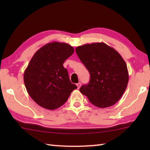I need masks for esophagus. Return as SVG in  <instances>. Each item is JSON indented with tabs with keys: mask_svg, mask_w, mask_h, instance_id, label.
I'll return each instance as SVG.
<instances>
[{
	"mask_svg": "<svg viewBox=\"0 0 150 150\" xmlns=\"http://www.w3.org/2000/svg\"><path fill=\"white\" fill-rule=\"evenodd\" d=\"M81 83H77V88H79L81 87Z\"/></svg>",
	"mask_w": 150,
	"mask_h": 150,
	"instance_id": "obj_1",
	"label": "esophagus"
}]
</instances>
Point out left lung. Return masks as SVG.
<instances>
[{
	"label": "left lung",
	"instance_id": "obj_1",
	"mask_svg": "<svg viewBox=\"0 0 150 150\" xmlns=\"http://www.w3.org/2000/svg\"><path fill=\"white\" fill-rule=\"evenodd\" d=\"M75 51L91 75L88 84L83 85L80 92L97 107L115 105L128 83V71L123 58L117 51L103 42L80 45Z\"/></svg>",
	"mask_w": 150,
	"mask_h": 150
}]
</instances>
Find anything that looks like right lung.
<instances>
[{
  "label": "right lung",
  "mask_w": 150,
  "mask_h": 150,
  "mask_svg": "<svg viewBox=\"0 0 150 150\" xmlns=\"http://www.w3.org/2000/svg\"><path fill=\"white\" fill-rule=\"evenodd\" d=\"M74 52L65 43H48L33 55L24 73V82L29 95L38 105L55 110L67 100L77 87L70 81L63 63Z\"/></svg>",
  "instance_id": "add662e5"
}]
</instances>
